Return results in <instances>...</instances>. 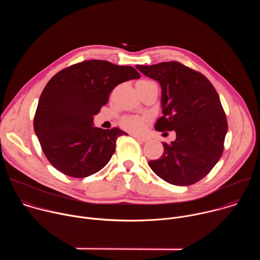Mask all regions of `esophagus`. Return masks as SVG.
<instances>
[{"label": "esophagus", "mask_w": 260, "mask_h": 260, "mask_svg": "<svg viewBox=\"0 0 260 260\" xmlns=\"http://www.w3.org/2000/svg\"><path fill=\"white\" fill-rule=\"evenodd\" d=\"M132 136H133L134 138H136L137 140H139V141L143 142V143H146L148 140H149V139H148L147 137H142V136H139V135H137V134H133Z\"/></svg>", "instance_id": "obj_1"}]
</instances>
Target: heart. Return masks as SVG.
Wrapping results in <instances>:
<instances>
[{
    "label": "heart",
    "instance_id": "1",
    "mask_svg": "<svg viewBox=\"0 0 260 260\" xmlns=\"http://www.w3.org/2000/svg\"><path fill=\"white\" fill-rule=\"evenodd\" d=\"M149 82H153L151 80L148 79H142L140 81L137 82V84H141V83H149ZM121 124L124 128L131 131V132H135V133H141L146 124V118L142 117V116H137V115H129V116H125L124 118H122L121 120Z\"/></svg>",
    "mask_w": 260,
    "mask_h": 260
}]
</instances>
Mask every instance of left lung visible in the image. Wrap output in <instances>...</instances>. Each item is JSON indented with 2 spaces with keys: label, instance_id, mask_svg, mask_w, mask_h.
<instances>
[{
  "label": "left lung",
  "instance_id": "1",
  "mask_svg": "<svg viewBox=\"0 0 260 260\" xmlns=\"http://www.w3.org/2000/svg\"><path fill=\"white\" fill-rule=\"evenodd\" d=\"M161 86L162 116L158 132H176V140L162 143L164 153L148 162L162 180L187 186L206 177L224 149L228 120L219 95L202 73L179 61L136 66Z\"/></svg>",
  "mask_w": 260,
  "mask_h": 260
}]
</instances>
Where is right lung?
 Here are the masks:
<instances>
[{"label":"right lung","mask_w":260,"mask_h":260,"mask_svg":"<svg viewBox=\"0 0 260 260\" xmlns=\"http://www.w3.org/2000/svg\"><path fill=\"white\" fill-rule=\"evenodd\" d=\"M140 78L129 66L89 59L62 69L44 87L34 117V129L48 161L62 174L84 178L112 157L118 127H94L92 120L118 84Z\"/></svg>","instance_id":"add662e5"}]
</instances>
